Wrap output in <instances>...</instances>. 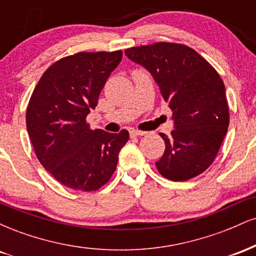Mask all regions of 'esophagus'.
Returning a JSON list of instances; mask_svg holds the SVG:
<instances>
[{
  "label": "esophagus",
  "instance_id": "34e87169",
  "mask_svg": "<svg viewBox=\"0 0 256 256\" xmlns=\"http://www.w3.org/2000/svg\"><path fill=\"white\" fill-rule=\"evenodd\" d=\"M146 134V132L144 131H140V130H134V128H132V130L130 131V134L131 136H144V134Z\"/></svg>",
  "mask_w": 256,
  "mask_h": 256
}]
</instances>
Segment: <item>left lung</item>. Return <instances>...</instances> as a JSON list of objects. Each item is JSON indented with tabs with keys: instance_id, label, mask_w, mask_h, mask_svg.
I'll use <instances>...</instances> for the list:
<instances>
[{
	"instance_id": "left-lung-1",
	"label": "left lung",
	"mask_w": 256,
	"mask_h": 256,
	"mask_svg": "<svg viewBox=\"0 0 256 256\" xmlns=\"http://www.w3.org/2000/svg\"><path fill=\"white\" fill-rule=\"evenodd\" d=\"M150 72L173 112L171 136L160 134L165 152L155 165L173 182L189 180L208 168L228 128L225 85L212 64L184 44L158 42L125 50Z\"/></svg>"
}]
</instances>
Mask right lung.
I'll return each mask as SVG.
<instances>
[{
	"mask_svg": "<svg viewBox=\"0 0 256 256\" xmlns=\"http://www.w3.org/2000/svg\"><path fill=\"white\" fill-rule=\"evenodd\" d=\"M122 52H78L52 64L34 88L26 128L42 166L73 190L95 192L110 180L128 132L91 130L86 122Z\"/></svg>",
	"mask_w": 256,
	"mask_h": 256,
	"instance_id": "obj_1",
	"label": "right lung"
}]
</instances>
